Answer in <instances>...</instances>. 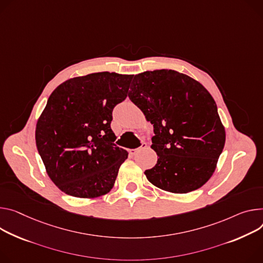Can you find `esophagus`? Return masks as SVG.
<instances>
[{
    "instance_id": "1",
    "label": "esophagus",
    "mask_w": 263,
    "mask_h": 263,
    "mask_svg": "<svg viewBox=\"0 0 263 263\" xmlns=\"http://www.w3.org/2000/svg\"><path fill=\"white\" fill-rule=\"evenodd\" d=\"M148 146H147V144L146 142H142V144L140 145V147L139 148H137V149H131V150H129V153L131 154V155H135L138 151H140V150H142V149H146Z\"/></svg>"
}]
</instances>
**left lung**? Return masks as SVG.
Returning <instances> with one entry per match:
<instances>
[{
    "mask_svg": "<svg viewBox=\"0 0 263 263\" xmlns=\"http://www.w3.org/2000/svg\"><path fill=\"white\" fill-rule=\"evenodd\" d=\"M129 99L154 127L157 163L148 180L172 193L203 185L216 168L226 132L216 103L195 80L174 70L145 71L134 77Z\"/></svg>",
    "mask_w": 263,
    "mask_h": 263,
    "instance_id": "obj_1",
    "label": "left lung"
}]
</instances>
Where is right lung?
<instances>
[{
  "mask_svg": "<svg viewBox=\"0 0 263 263\" xmlns=\"http://www.w3.org/2000/svg\"><path fill=\"white\" fill-rule=\"evenodd\" d=\"M133 76L98 72L60 85L35 130L37 151L64 193L93 198L112 189L128 152L114 144L112 112L126 100Z\"/></svg>",
  "mask_w": 263,
  "mask_h": 263,
  "instance_id": "add662e5",
  "label": "right lung"
}]
</instances>
